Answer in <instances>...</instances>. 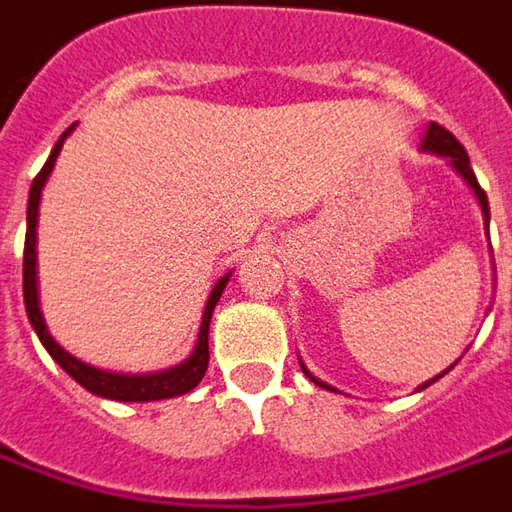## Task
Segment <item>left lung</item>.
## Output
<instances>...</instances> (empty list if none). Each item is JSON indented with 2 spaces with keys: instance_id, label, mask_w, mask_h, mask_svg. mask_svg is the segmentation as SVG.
Listing matches in <instances>:
<instances>
[{
  "instance_id": "8db88e82",
  "label": "left lung",
  "mask_w": 512,
  "mask_h": 512,
  "mask_svg": "<svg viewBox=\"0 0 512 512\" xmlns=\"http://www.w3.org/2000/svg\"><path fill=\"white\" fill-rule=\"evenodd\" d=\"M421 150L424 153H432V155H440V158H446L451 167L457 169L460 175H463V181L474 189V195H477L479 200V209H482V217H485V228H488V222H491V209H488V197H485V192H482V186L477 183V175H474V169H471V161H468V153H465V147L454 136H451L449 130L440 128L438 122H429V128H426L424 133V142H421ZM457 365V362H454ZM454 365H449V368L443 370V373H438V376H432L429 382H424L418 390H424V387H429V384H435L440 379V376H446ZM301 370L312 379V382L317 384V387H323V390H331V393H340V390H334L331 384L320 382L317 376H312L309 370H306V365L301 362Z\"/></svg>"
}]
</instances>
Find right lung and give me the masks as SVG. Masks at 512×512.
I'll return each mask as SVG.
<instances>
[{"label":"right lung","mask_w":512,"mask_h":512,"mask_svg":"<svg viewBox=\"0 0 512 512\" xmlns=\"http://www.w3.org/2000/svg\"><path fill=\"white\" fill-rule=\"evenodd\" d=\"M72 130L74 125L72 128H66V133L58 139V144L52 147V153H49L44 169L35 175L33 186H30V200H27V236H24V306H27V317H30V323H33L38 340H41L44 348L49 351V357L55 359V362L72 376L74 382L83 384L88 393H94V396L100 398H111V401H161V398L183 396V393L195 390L197 384H200V379H203L206 368H209V323L211 315H214V306L220 301V295L222 290H225L231 273H225V276L214 284V290H211L209 301H206V309H203V320H200V331H197V343L195 348H192V354L167 370H155V373H114V370H102L94 368V365H86L83 359L72 357L61 343H55V337L49 334L47 323H44L41 303H38V273H35V267H38V256H35L38 231H35V225H38L41 192H44L49 175H52V167H55V161H58V155H61L63 142H66V136H69Z\"/></svg>","instance_id":"right-lung-1"}]
</instances>
